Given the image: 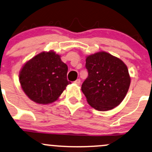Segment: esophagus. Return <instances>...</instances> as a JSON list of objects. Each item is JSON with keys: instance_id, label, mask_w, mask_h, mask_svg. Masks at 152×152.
Wrapping results in <instances>:
<instances>
[{"instance_id": "1", "label": "esophagus", "mask_w": 152, "mask_h": 152, "mask_svg": "<svg viewBox=\"0 0 152 152\" xmlns=\"http://www.w3.org/2000/svg\"><path fill=\"white\" fill-rule=\"evenodd\" d=\"M74 83L76 84H77V85H80V84H81V80H80L79 79H76V81H74Z\"/></svg>"}]
</instances>
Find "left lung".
I'll return each instance as SVG.
<instances>
[{"label":"left lung","instance_id":"8db88e82","mask_svg":"<svg viewBox=\"0 0 152 152\" xmlns=\"http://www.w3.org/2000/svg\"><path fill=\"white\" fill-rule=\"evenodd\" d=\"M86 68L88 76L81 91L90 105L99 111L119 105L131 84L126 64L106 52H99L86 58Z\"/></svg>","mask_w":152,"mask_h":152}]
</instances>
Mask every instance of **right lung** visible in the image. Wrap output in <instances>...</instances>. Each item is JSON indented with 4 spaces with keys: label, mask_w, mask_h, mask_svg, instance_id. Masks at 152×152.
I'll return each instance as SVG.
<instances>
[{
    "label": "right lung",
    "mask_w": 152,
    "mask_h": 152,
    "mask_svg": "<svg viewBox=\"0 0 152 152\" xmlns=\"http://www.w3.org/2000/svg\"><path fill=\"white\" fill-rule=\"evenodd\" d=\"M68 66L55 52L37 55L21 68L19 81L28 97L38 104L57 100L67 85Z\"/></svg>",
    "instance_id": "add662e5"
}]
</instances>
